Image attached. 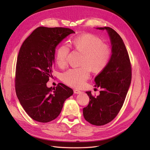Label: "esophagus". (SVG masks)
Here are the masks:
<instances>
[{"label":"esophagus","instance_id":"34e87169","mask_svg":"<svg viewBox=\"0 0 150 150\" xmlns=\"http://www.w3.org/2000/svg\"><path fill=\"white\" fill-rule=\"evenodd\" d=\"M74 93L75 94H81V93H82V91H81L80 90H79L78 89H74Z\"/></svg>","mask_w":150,"mask_h":150}]
</instances>
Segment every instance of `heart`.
Masks as SVG:
<instances>
[{
	"instance_id": "b5f03b06",
	"label": "heart",
	"mask_w": 150,
	"mask_h": 150,
	"mask_svg": "<svg viewBox=\"0 0 150 150\" xmlns=\"http://www.w3.org/2000/svg\"><path fill=\"white\" fill-rule=\"evenodd\" d=\"M74 49L83 54L79 67L68 69L62 74V80L71 87L79 88L85 84L90 76L91 69L94 72H99L108 65L111 57V50L97 36L84 34L71 40ZM69 48L66 45L59 46L56 52V62L60 67L67 64Z\"/></svg>"
}]
</instances>
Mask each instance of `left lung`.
<instances>
[{"label": "left lung", "instance_id": "left-lung-1", "mask_svg": "<svg viewBox=\"0 0 150 150\" xmlns=\"http://www.w3.org/2000/svg\"><path fill=\"white\" fill-rule=\"evenodd\" d=\"M106 29L110 35L112 55L108 65L94 81L95 87L102 89L98 96L87 91L88 105L83 108L84 119L96 126L111 122L118 114L125 102L131 81V66L123 40L116 32L109 27L97 28Z\"/></svg>", "mask_w": 150, "mask_h": 150}]
</instances>
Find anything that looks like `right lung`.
<instances>
[{
	"mask_svg": "<svg viewBox=\"0 0 150 150\" xmlns=\"http://www.w3.org/2000/svg\"><path fill=\"white\" fill-rule=\"evenodd\" d=\"M75 32L69 28L39 27L22 44L17 56L15 87L18 99L32 119L47 122L59 115L73 90L62 83L47 88L56 47Z\"/></svg>",
	"mask_w": 150,
	"mask_h": 150,
	"instance_id": "add662e5",
	"label": "right lung"
}]
</instances>
